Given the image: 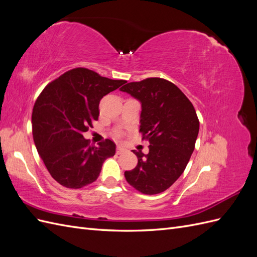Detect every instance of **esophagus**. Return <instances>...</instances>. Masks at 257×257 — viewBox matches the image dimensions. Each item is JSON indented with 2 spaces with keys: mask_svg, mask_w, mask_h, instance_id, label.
<instances>
[{
  "mask_svg": "<svg viewBox=\"0 0 257 257\" xmlns=\"http://www.w3.org/2000/svg\"><path fill=\"white\" fill-rule=\"evenodd\" d=\"M122 152H124V148H123L122 146H118V147H116V153L121 154Z\"/></svg>",
  "mask_w": 257,
  "mask_h": 257,
  "instance_id": "34e87169",
  "label": "esophagus"
}]
</instances>
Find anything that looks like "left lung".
I'll return each mask as SVG.
<instances>
[{
  "label": "left lung",
  "mask_w": 257,
  "mask_h": 257,
  "mask_svg": "<svg viewBox=\"0 0 257 257\" xmlns=\"http://www.w3.org/2000/svg\"><path fill=\"white\" fill-rule=\"evenodd\" d=\"M142 104L141 130L149 153L133 150L138 163L124 173L134 189L147 195L166 191L182 175L195 148L199 121L190 99L163 78L130 82L120 89Z\"/></svg>",
  "instance_id": "obj_1"
}]
</instances>
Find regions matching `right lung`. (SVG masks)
<instances>
[{
    "label": "right lung",
    "instance_id": "right-lung-1",
    "mask_svg": "<svg viewBox=\"0 0 257 257\" xmlns=\"http://www.w3.org/2000/svg\"><path fill=\"white\" fill-rule=\"evenodd\" d=\"M125 80H113L88 68H74L50 82L36 99L32 132L36 149L51 177L68 189L94 182L103 163L113 157L110 139L90 146L83 133L98 119V105Z\"/></svg>",
    "mask_w": 257,
    "mask_h": 257
}]
</instances>
